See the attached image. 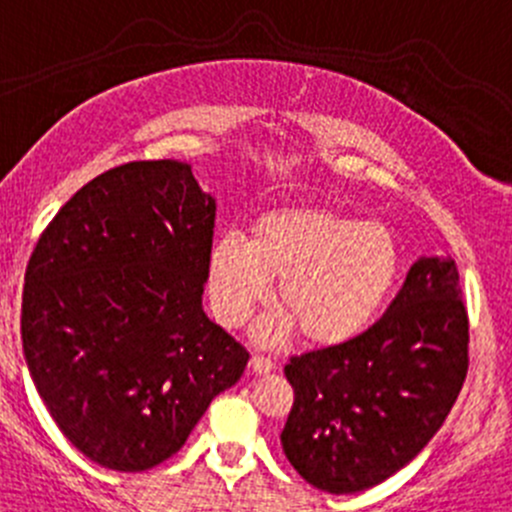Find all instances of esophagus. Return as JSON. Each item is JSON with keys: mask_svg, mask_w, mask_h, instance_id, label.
Wrapping results in <instances>:
<instances>
[{"mask_svg": "<svg viewBox=\"0 0 512 512\" xmlns=\"http://www.w3.org/2000/svg\"><path fill=\"white\" fill-rule=\"evenodd\" d=\"M272 360L270 357H262V355H252L250 357V370L252 372H260V375H265V372L272 370Z\"/></svg>", "mask_w": 512, "mask_h": 512, "instance_id": "esophagus-1", "label": "esophagus"}]
</instances>
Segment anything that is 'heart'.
<instances>
[{"mask_svg": "<svg viewBox=\"0 0 512 512\" xmlns=\"http://www.w3.org/2000/svg\"><path fill=\"white\" fill-rule=\"evenodd\" d=\"M403 270L398 237L382 222H365L332 207H277L257 217L250 237L222 235L207 260L210 300L225 325L237 327L270 297L277 315L257 330L277 345L300 330L315 347L355 340L388 305Z\"/></svg>", "mask_w": 512, "mask_h": 512, "instance_id": "b5f03b06", "label": "heart"}]
</instances>
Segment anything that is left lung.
<instances>
[{
	"instance_id": "obj_1",
	"label": "left lung",
	"mask_w": 512,
	"mask_h": 512,
	"mask_svg": "<svg viewBox=\"0 0 512 512\" xmlns=\"http://www.w3.org/2000/svg\"><path fill=\"white\" fill-rule=\"evenodd\" d=\"M282 450L310 485L360 493L443 428L468 375V312L455 260L420 257L388 312L345 345L292 357Z\"/></svg>"
}]
</instances>
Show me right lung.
<instances>
[{
	"label": "right lung",
	"mask_w": 512,
	"mask_h": 512,
	"mask_svg": "<svg viewBox=\"0 0 512 512\" xmlns=\"http://www.w3.org/2000/svg\"><path fill=\"white\" fill-rule=\"evenodd\" d=\"M215 210L187 162H130L87 182L29 257V375L64 438L102 468L172 458L245 372V347L202 310Z\"/></svg>",
	"instance_id": "obj_1"
}]
</instances>
